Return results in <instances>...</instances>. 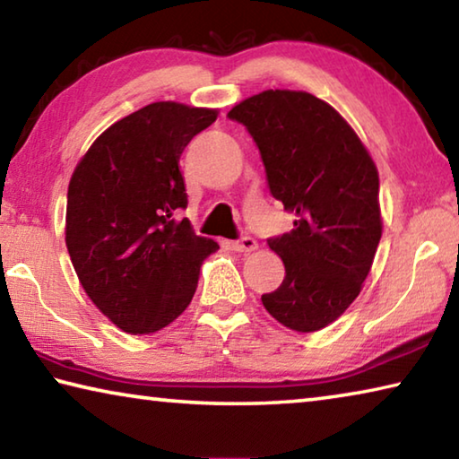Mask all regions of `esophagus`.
<instances>
[{
  "mask_svg": "<svg viewBox=\"0 0 459 459\" xmlns=\"http://www.w3.org/2000/svg\"><path fill=\"white\" fill-rule=\"evenodd\" d=\"M230 247H232V251H237V253H251L259 245H257V240H255L253 237H240L238 240H232Z\"/></svg>",
  "mask_w": 459,
  "mask_h": 459,
  "instance_id": "obj_1",
  "label": "esophagus"
}]
</instances>
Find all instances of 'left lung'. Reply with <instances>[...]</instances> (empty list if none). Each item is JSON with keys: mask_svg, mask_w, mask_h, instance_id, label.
Returning <instances> with one entry per match:
<instances>
[{"mask_svg": "<svg viewBox=\"0 0 459 459\" xmlns=\"http://www.w3.org/2000/svg\"><path fill=\"white\" fill-rule=\"evenodd\" d=\"M227 117L259 147L271 196L298 216L267 240L285 277L263 306L295 332L322 330L360 293L383 235L375 161L336 108L304 91L259 92Z\"/></svg>", "mask_w": 459, "mask_h": 459, "instance_id": "1", "label": "left lung"}]
</instances>
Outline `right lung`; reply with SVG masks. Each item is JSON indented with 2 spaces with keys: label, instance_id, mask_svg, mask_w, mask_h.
Returning a JSON list of instances; mask_svg holds the SVG:
<instances>
[{
  "label": "right lung",
  "instance_id": "right-lung-1",
  "mask_svg": "<svg viewBox=\"0 0 459 459\" xmlns=\"http://www.w3.org/2000/svg\"><path fill=\"white\" fill-rule=\"evenodd\" d=\"M214 121V108L152 103L103 131L71 178L68 255L92 304L123 332L172 324L219 248L178 221L188 206L180 155Z\"/></svg>",
  "mask_w": 459,
  "mask_h": 459
}]
</instances>
